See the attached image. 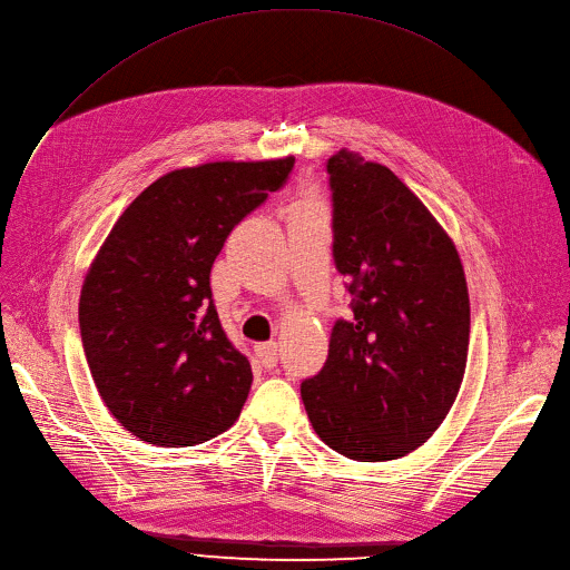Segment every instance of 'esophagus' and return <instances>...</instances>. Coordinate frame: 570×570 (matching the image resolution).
<instances>
[{"mask_svg": "<svg viewBox=\"0 0 570 570\" xmlns=\"http://www.w3.org/2000/svg\"><path fill=\"white\" fill-rule=\"evenodd\" d=\"M256 356L261 358L265 370H272L277 365V342H261L256 344Z\"/></svg>", "mask_w": 570, "mask_h": 570, "instance_id": "esophagus-1", "label": "esophagus"}]
</instances>
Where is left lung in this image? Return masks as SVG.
Returning a JSON list of instances; mask_svg holds the SVG:
<instances>
[{
  "instance_id": "obj_1",
  "label": "left lung",
  "mask_w": 570,
  "mask_h": 570,
  "mask_svg": "<svg viewBox=\"0 0 570 570\" xmlns=\"http://www.w3.org/2000/svg\"><path fill=\"white\" fill-rule=\"evenodd\" d=\"M333 261L354 318H337L324 367L301 384L316 435L354 461H391L448 416L468 358L459 254L422 200L354 151L326 160Z\"/></svg>"
}]
</instances>
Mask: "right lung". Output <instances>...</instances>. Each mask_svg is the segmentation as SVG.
<instances>
[{"instance_id": "1", "label": "right lung", "mask_w": 570, "mask_h": 570, "mask_svg": "<svg viewBox=\"0 0 570 570\" xmlns=\"http://www.w3.org/2000/svg\"><path fill=\"white\" fill-rule=\"evenodd\" d=\"M295 158L177 169L120 214L81 288L86 361L109 412L158 448L228 431L252 363L228 340L209 275L233 228L286 186Z\"/></svg>"}]
</instances>
